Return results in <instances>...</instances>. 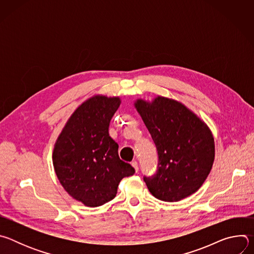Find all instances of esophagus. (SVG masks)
Masks as SVG:
<instances>
[{"label":"esophagus","instance_id":"34e87169","mask_svg":"<svg viewBox=\"0 0 254 254\" xmlns=\"http://www.w3.org/2000/svg\"><path fill=\"white\" fill-rule=\"evenodd\" d=\"M131 166L134 168L135 172L137 173V172H138V165H137V162H136V161H133V162L131 163Z\"/></svg>","mask_w":254,"mask_h":254}]
</instances>
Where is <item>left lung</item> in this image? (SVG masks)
<instances>
[{"instance_id": "left-lung-1", "label": "left lung", "mask_w": 254, "mask_h": 254, "mask_svg": "<svg viewBox=\"0 0 254 254\" xmlns=\"http://www.w3.org/2000/svg\"><path fill=\"white\" fill-rule=\"evenodd\" d=\"M134 106L152 135L159 157L156 173L143 177L149 191L166 202H177L195 193L214 162V137L209 127L174 99H137Z\"/></svg>"}]
</instances>
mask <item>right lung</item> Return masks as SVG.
I'll return each instance as SVG.
<instances>
[{"label":"right lung","mask_w":254,"mask_h":254,"mask_svg":"<svg viewBox=\"0 0 254 254\" xmlns=\"http://www.w3.org/2000/svg\"><path fill=\"white\" fill-rule=\"evenodd\" d=\"M120 97L93 96L72 114L53 151V166L65 191L88 207L113 200L123 178L134 169L119 157V144L108 127Z\"/></svg>","instance_id":"1"}]
</instances>
